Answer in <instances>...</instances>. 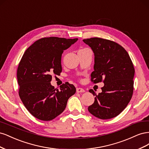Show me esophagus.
I'll return each instance as SVG.
<instances>
[{"label": "esophagus", "mask_w": 149, "mask_h": 149, "mask_svg": "<svg viewBox=\"0 0 149 149\" xmlns=\"http://www.w3.org/2000/svg\"><path fill=\"white\" fill-rule=\"evenodd\" d=\"M85 91L84 89L81 88H76V92L77 93H84Z\"/></svg>", "instance_id": "obj_1"}]
</instances>
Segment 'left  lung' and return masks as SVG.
Returning a JSON list of instances; mask_svg holds the SVG:
<instances>
[{
	"instance_id": "obj_1",
	"label": "left lung",
	"mask_w": 149,
	"mask_h": 149,
	"mask_svg": "<svg viewBox=\"0 0 149 149\" xmlns=\"http://www.w3.org/2000/svg\"><path fill=\"white\" fill-rule=\"evenodd\" d=\"M83 41L94 54V71L91 81H103L104 86L94 102L88 107L89 112L97 118L109 119L118 116L131 100L134 90L135 70L128 53L120 45L109 40L91 38Z\"/></svg>"
}]
</instances>
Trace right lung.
Segmentation results:
<instances>
[{
    "mask_svg": "<svg viewBox=\"0 0 149 149\" xmlns=\"http://www.w3.org/2000/svg\"><path fill=\"white\" fill-rule=\"evenodd\" d=\"M78 39L58 37L42 38L29 47L17 69L19 94L30 113L40 120L55 119L65 109L68 99L76 93L73 84L68 82L60 90L51 84L52 74L62 71L63 51Z\"/></svg>",
    "mask_w": 149,
    "mask_h": 149,
    "instance_id": "1",
    "label": "right lung"
}]
</instances>
